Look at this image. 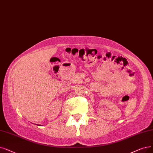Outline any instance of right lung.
Returning <instances> with one entry per match:
<instances>
[{
	"label": "right lung",
	"instance_id": "obj_1",
	"mask_svg": "<svg viewBox=\"0 0 153 153\" xmlns=\"http://www.w3.org/2000/svg\"><path fill=\"white\" fill-rule=\"evenodd\" d=\"M38 126H39V125H38Z\"/></svg>",
	"mask_w": 153,
	"mask_h": 153
}]
</instances>
